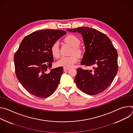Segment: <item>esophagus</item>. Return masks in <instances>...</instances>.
Listing matches in <instances>:
<instances>
[{
	"label": "esophagus",
	"instance_id": "obj_1",
	"mask_svg": "<svg viewBox=\"0 0 133 133\" xmlns=\"http://www.w3.org/2000/svg\"><path fill=\"white\" fill-rule=\"evenodd\" d=\"M69 69V68H65V67H64V71H67V70H68Z\"/></svg>",
	"mask_w": 133,
	"mask_h": 133
}]
</instances>
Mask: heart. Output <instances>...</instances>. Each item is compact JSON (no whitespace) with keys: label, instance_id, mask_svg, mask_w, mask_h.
Listing matches in <instances>:
<instances>
[{"label":"heart","instance_id":"obj_1","mask_svg":"<svg viewBox=\"0 0 133 133\" xmlns=\"http://www.w3.org/2000/svg\"><path fill=\"white\" fill-rule=\"evenodd\" d=\"M66 42L70 45L73 48L74 52L77 55L81 54V50L78 48L81 45V41L77 37L74 35H69L65 39ZM52 55L55 58H58L60 55L59 43L58 41L55 42L52 45L50 48ZM78 61L76 56L72 55L71 56H63L56 62L57 66L63 67L65 68H70L74 66Z\"/></svg>","mask_w":133,"mask_h":133}]
</instances>
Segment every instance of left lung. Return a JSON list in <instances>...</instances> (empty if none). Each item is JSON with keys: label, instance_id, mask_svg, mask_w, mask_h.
<instances>
[{"label": "left lung", "instance_id": "obj_1", "mask_svg": "<svg viewBox=\"0 0 133 133\" xmlns=\"http://www.w3.org/2000/svg\"><path fill=\"white\" fill-rule=\"evenodd\" d=\"M80 33L85 45L81 64L95 66L93 70L77 69L75 82L84 92L92 95L101 93L112 83L117 72L118 54L109 38L99 31L88 27L67 29Z\"/></svg>", "mask_w": 133, "mask_h": 133}]
</instances>
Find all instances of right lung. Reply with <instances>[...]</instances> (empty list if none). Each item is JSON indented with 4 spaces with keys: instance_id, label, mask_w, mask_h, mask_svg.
I'll return each mask as SVG.
<instances>
[{
    "instance_id": "right-lung-1",
    "label": "right lung",
    "mask_w": 133,
    "mask_h": 133,
    "mask_svg": "<svg viewBox=\"0 0 133 133\" xmlns=\"http://www.w3.org/2000/svg\"><path fill=\"white\" fill-rule=\"evenodd\" d=\"M66 32L44 29L26 36L14 55L15 72L23 87L40 98L50 96L57 87L63 73L59 67L47 72L54 61L50 48Z\"/></svg>"
}]
</instances>
